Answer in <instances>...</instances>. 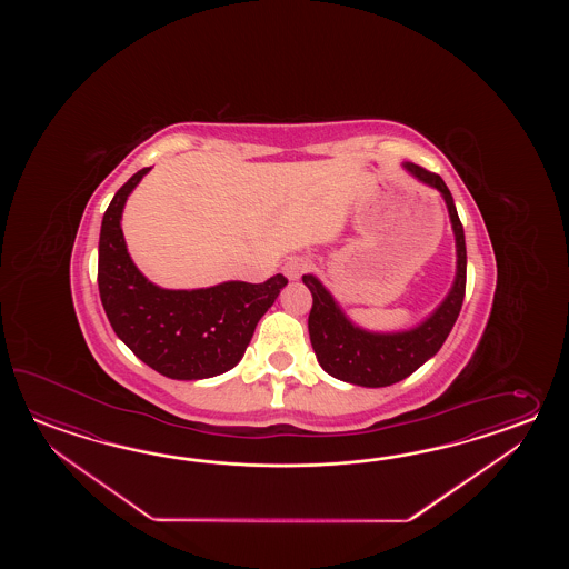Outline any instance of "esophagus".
<instances>
[{
    "mask_svg": "<svg viewBox=\"0 0 569 569\" xmlns=\"http://www.w3.org/2000/svg\"><path fill=\"white\" fill-rule=\"evenodd\" d=\"M307 268H309V260L307 258H290V260L284 262L282 272H284V277L289 280H299Z\"/></svg>",
    "mask_w": 569,
    "mask_h": 569,
    "instance_id": "esophagus-1",
    "label": "esophagus"
}]
</instances>
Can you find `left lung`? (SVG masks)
<instances>
[{
    "mask_svg": "<svg viewBox=\"0 0 569 569\" xmlns=\"http://www.w3.org/2000/svg\"><path fill=\"white\" fill-rule=\"evenodd\" d=\"M402 167L417 181L441 193L456 238V279L436 311L411 329L370 331L351 321L321 280L313 274L302 277V282L313 295L309 338L317 362L327 375L358 387H390L431 360L448 339L466 295V238L448 184L436 172L412 162H405Z\"/></svg>",
    "mask_w": 569,
    "mask_h": 569,
    "instance_id": "left-lung-1",
    "label": "left lung"
}]
</instances>
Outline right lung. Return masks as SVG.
<instances>
[{
	"label": "right lung",
	"instance_id": "add662e5",
	"mask_svg": "<svg viewBox=\"0 0 569 569\" xmlns=\"http://www.w3.org/2000/svg\"><path fill=\"white\" fill-rule=\"evenodd\" d=\"M150 169L113 194L101 221L97 284L116 336L152 370L174 380L223 375L243 358L260 317L289 280L219 282L207 289H162L133 264L121 231L128 197Z\"/></svg>",
	"mask_w": 569,
	"mask_h": 569
}]
</instances>
